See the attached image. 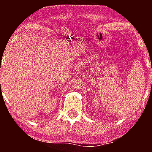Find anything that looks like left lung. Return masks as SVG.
<instances>
[{"label":"left lung","instance_id":"obj_1","mask_svg":"<svg viewBox=\"0 0 152 152\" xmlns=\"http://www.w3.org/2000/svg\"><path fill=\"white\" fill-rule=\"evenodd\" d=\"M151 67H152V64H151Z\"/></svg>","mask_w":152,"mask_h":152}]
</instances>
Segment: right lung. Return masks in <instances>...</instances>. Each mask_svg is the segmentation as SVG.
<instances>
[{
  "instance_id": "right-lung-1",
  "label": "right lung",
  "mask_w": 152,
  "mask_h": 152,
  "mask_svg": "<svg viewBox=\"0 0 152 152\" xmlns=\"http://www.w3.org/2000/svg\"><path fill=\"white\" fill-rule=\"evenodd\" d=\"M0 70H1V68H0Z\"/></svg>"
}]
</instances>
